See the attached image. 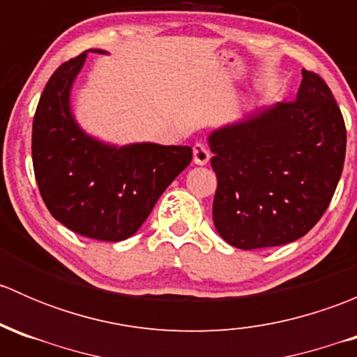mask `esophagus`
Segmentation results:
<instances>
[{"mask_svg":"<svg viewBox=\"0 0 357 357\" xmlns=\"http://www.w3.org/2000/svg\"><path fill=\"white\" fill-rule=\"evenodd\" d=\"M208 158H211V152H208L207 146L202 142L195 143V145H193V162L199 165H205L208 162Z\"/></svg>","mask_w":357,"mask_h":357,"instance_id":"esophagus-1","label":"esophagus"}]
</instances>
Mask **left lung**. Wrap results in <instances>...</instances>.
Returning a JSON list of instances; mask_svg holds the SVG:
<instances>
[{
	"mask_svg": "<svg viewBox=\"0 0 357 357\" xmlns=\"http://www.w3.org/2000/svg\"><path fill=\"white\" fill-rule=\"evenodd\" d=\"M345 142L332 91L305 68L297 98L211 132L218 176L212 219L222 240L252 250L304 236L330 205Z\"/></svg>",
	"mask_w": 357,
	"mask_h": 357,
	"instance_id": "left-lung-1",
	"label": "left lung"
}]
</instances>
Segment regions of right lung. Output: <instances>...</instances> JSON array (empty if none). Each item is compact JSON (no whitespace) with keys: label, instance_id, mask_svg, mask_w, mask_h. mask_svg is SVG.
<instances>
[{"label":"right lung","instance_id":"add662e5","mask_svg":"<svg viewBox=\"0 0 357 357\" xmlns=\"http://www.w3.org/2000/svg\"><path fill=\"white\" fill-rule=\"evenodd\" d=\"M103 53V52H100ZM88 53L50 77L32 122V165L50 214L74 233L102 242L129 238L158 197L192 162L190 146H114L88 136L70 112V88Z\"/></svg>","mask_w":357,"mask_h":357}]
</instances>
